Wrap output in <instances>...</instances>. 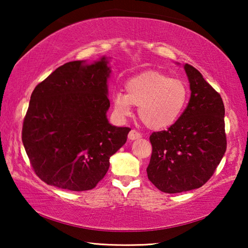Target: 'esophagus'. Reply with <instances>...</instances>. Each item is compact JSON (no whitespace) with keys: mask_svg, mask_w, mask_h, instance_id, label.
Instances as JSON below:
<instances>
[{"mask_svg":"<svg viewBox=\"0 0 248 248\" xmlns=\"http://www.w3.org/2000/svg\"><path fill=\"white\" fill-rule=\"evenodd\" d=\"M128 138L130 140H137V139H140L141 138V133L138 132L137 130H131V131L129 132L128 134Z\"/></svg>","mask_w":248,"mask_h":248,"instance_id":"esophagus-1","label":"esophagus"}]
</instances>
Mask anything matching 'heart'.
Returning <instances> with one entry per match:
<instances>
[{"label":"heart","mask_w":248,"mask_h":248,"mask_svg":"<svg viewBox=\"0 0 248 248\" xmlns=\"http://www.w3.org/2000/svg\"><path fill=\"white\" fill-rule=\"evenodd\" d=\"M125 94L112 95L115 110L120 116H129L131 107H138V115L145 127L163 130L170 127L183 114L188 102V89L183 81L170 78L157 71H146L129 78Z\"/></svg>","instance_id":"obj_1"}]
</instances>
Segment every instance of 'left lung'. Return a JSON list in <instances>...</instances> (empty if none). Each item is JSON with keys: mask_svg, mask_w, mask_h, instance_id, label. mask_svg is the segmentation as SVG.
Listing matches in <instances>:
<instances>
[{"mask_svg": "<svg viewBox=\"0 0 248 248\" xmlns=\"http://www.w3.org/2000/svg\"><path fill=\"white\" fill-rule=\"evenodd\" d=\"M190 99L167 130L150 136L152 155L146 173L167 194L199 188L211 178L226 151L224 104L194 66L186 63Z\"/></svg>", "mask_w": 248, "mask_h": 248, "instance_id": "8db88e82", "label": "left lung"}]
</instances>
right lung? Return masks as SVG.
I'll use <instances>...</instances> for the list:
<instances>
[{
	"mask_svg": "<svg viewBox=\"0 0 248 248\" xmlns=\"http://www.w3.org/2000/svg\"><path fill=\"white\" fill-rule=\"evenodd\" d=\"M109 68L106 58L59 66L31 93L22 140L36 175L51 186L91 190L109 169V157L131 129L106 118Z\"/></svg>",
	"mask_w": 248,
	"mask_h": 248,
	"instance_id": "right-lung-1",
	"label": "right lung"
}]
</instances>
